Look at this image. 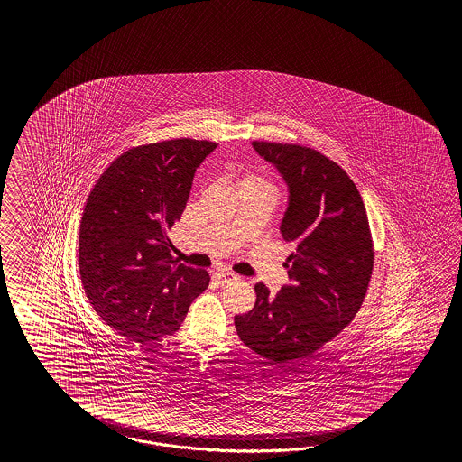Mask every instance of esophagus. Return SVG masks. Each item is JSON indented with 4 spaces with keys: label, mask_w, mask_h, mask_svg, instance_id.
I'll return each mask as SVG.
<instances>
[{
    "label": "esophagus",
    "mask_w": 462,
    "mask_h": 462,
    "mask_svg": "<svg viewBox=\"0 0 462 462\" xmlns=\"http://www.w3.org/2000/svg\"><path fill=\"white\" fill-rule=\"evenodd\" d=\"M213 276H215L217 280L222 281V282L237 280V274H234V273H230V271H218V273H213Z\"/></svg>",
    "instance_id": "obj_1"
}]
</instances>
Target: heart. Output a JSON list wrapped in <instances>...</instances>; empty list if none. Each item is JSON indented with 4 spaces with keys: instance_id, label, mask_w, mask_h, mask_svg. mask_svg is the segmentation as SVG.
<instances>
[{
    "instance_id": "obj_1",
    "label": "heart",
    "mask_w": 462,
    "mask_h": 462,
    "mask_svg": "<svg viewBox=\"0 0 462 462\" xmlns=\"http://www.w3.org/2000/svg\"><path fill=\"white\" fill-rule=\"evenodd\" d=\"M240 186H249V188H264V189H271L273 191V186L271 182L264 181L261 178H255V176H247L244 178V181Z\"/></svg>"
}]
</instances>
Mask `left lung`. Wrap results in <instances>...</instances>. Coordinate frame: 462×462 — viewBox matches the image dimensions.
I'll list each match as a JSON object with an SVG mask.
<instances>
[{
    "label": "left lung",
    "instance_id": "8db88e82",
    "mask_svg": "<svg viewBox=\"0 0 462 462\" xmlns=\"http://www.w3.org/2000/svg\"><path fill=\"white\" fill-rule=\"evenodd\" d=\"M288 184L281 234L293 252L290 284L271 296L255 284V305L237 315L240 340L271 363L307 357L349 325L369 286L374 249L363 198L349 174L315 149L252 142Z\"/></svg>",
    "mask_w": 462,
    "mask_h": 462
}]
</instances>
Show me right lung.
I'll list each match as a JSON object with an SVG mask.
<instances>
[{
	"label": "right lung",
	"mask_w": 462,
	"mask_h": 462,
	"mask_svg": "<svg viewBox=\"0 0 462 462\" xmlns=\"http://www.w3.org/2000/svg\"><path fill=\"white\" fill-rule=\"evenodd\" d=\"M215 142L162 140L116 157L88 196L79 226V273L91 307L130 342L180 330L188 308L210 284L205 269L171 255L196 168Z\"/></svg>",
	"instance_id": "1"
}]
</instances>
